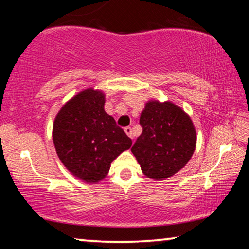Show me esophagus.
I'll use <instances>...</instances> for the list:
<instances>
[{
	"label": "esophagus",
	"instance_id": "34e87169",
	"mask_svg": "<svg viewBox=\"0 0 249 249\" xmlns=\"http://www.w3.org/2000/svg\"><path fill=\"white\" fill-rule=\"evenodd\" d=\"M124 130H125L126 135H127V136H128L129 138H132V140H133V135H132V128H130V127H125V128H124Z\"/></svg>",
	"mask_w": 249,
	"mask_h": 249
}]
</instances>
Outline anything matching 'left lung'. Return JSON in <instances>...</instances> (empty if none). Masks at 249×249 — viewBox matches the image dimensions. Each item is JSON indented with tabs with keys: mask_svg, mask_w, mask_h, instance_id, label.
<instances>
[{
	"mask_svg": "<svg viewBox=\"0 0 249 249\" xmlns=\"http://www.w3.org/2000/svg\"><path fill=\"white\" fill-rule=\"evenodd\" d=\"M140 124L142 133L132 153L147 178L165 180L187 165L196 150V132L182 108L170 101L150 100Z\"/></svg>",
	"mask_w": 249,
	"mask_h": 249,
	"instance_id": "left-lung-1",
	"label": "left lung"
}]
</instances>
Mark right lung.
Segmentation results:
<instances>
[{
  "label": "right lung",
  "mask_w": 249,
  "mask_h": 249,
  "mask_svg": "<svg viewBox=\"0 0 249 249\" xmlns=\"http://www.w3.org/2000/svg\"><path fill=\"white\" fill-rule=\"evenodd\" d=\"M105 94L93 88L79 92L59 109L53 141L60 161L75 178L98 183L132 140L104 111Z\"/></svg>",
  "instance_id": "right-lung-1"
}]
</instances>
